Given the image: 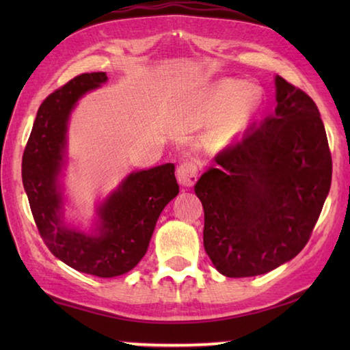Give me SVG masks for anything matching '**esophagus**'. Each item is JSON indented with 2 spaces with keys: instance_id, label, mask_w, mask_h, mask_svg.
Instances as JSON below:
<instances>
[{
  "instance_id": "esophagus-1",
  "label": "esophagus",
  "mask_w": 350,
  "mask_h": 350,
  "mask_svg": "<svg viewBox=\"0 0 350 350\" xmlns=\"http://www.w3.org/2000/svg\"><path fill=\"white\" fill-rule=\"evenodd\" d=\"M177 180L182 187H193L198 180V163L193 161H187L179 165V168L176 171Z\"/></svg>"
}]
</instances>
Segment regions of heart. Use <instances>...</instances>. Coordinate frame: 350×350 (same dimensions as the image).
I'll return each instance as SVG.
<instances>
[{
	"label": "heart",
	"mask_w": 350,
	"mask_h": 350,
	"mask_svg": "<svg viewBox=\"0 0 350 350\" xmlns=\"http://www.w3.org/2000/svg\"><path fill=\"white\" fill-rule=\"evenodd\" d=\"M259 96L254 88L239 81H222L210 94V111L213 116H222V126L227 131L239 128L256 109Z\"/></svg>",
	"instance_id": "heart-1"
}]
</instances>
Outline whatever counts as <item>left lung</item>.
Masks as SVG:
<instances>
[{
	"instance_id": "left-lung-1",
	"label": "left lung",
	"mask_w": 350,
	"mask_h": 350,
	"mask_svg": "<svg viewBox=\"0 0 350 350\" xmlns=\"http://www.w3.org/2000/svg\"><path fill=\"white\" fill-rule=\"evenodd\" d=\"M275 88V114L222 148L194 185L205 252L228 278L264 275L293 259L330 189L332 157L315 102L280 75Z\"/></svg>"
}]
</instances>
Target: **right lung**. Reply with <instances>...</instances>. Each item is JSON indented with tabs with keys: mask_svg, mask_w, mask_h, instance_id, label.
Listing matches in <instances>:
<instances>
[{
	"mask_svg": "<svg viewBox=\"0 0 350 350\" xmlns=\"http://www.w3.org/2000/svg\"><path fill=\"white\" fill-rule=\"evenodd\" d=\"M106 81V72L81 74L41 103L23 154L21 176L35 224L51 253L81 273L114 278L133 270L145 256L157 219L177 196L179 185L173 163L134 171L97 206L91 232L64 222L60 179L70 112L79 98Z\"/></svg>",
	"mask_w": 350,
	"mask_h": 350,
	"instance_id": "right-lung-1",
	"label": "right lung"
}]
</instances>
